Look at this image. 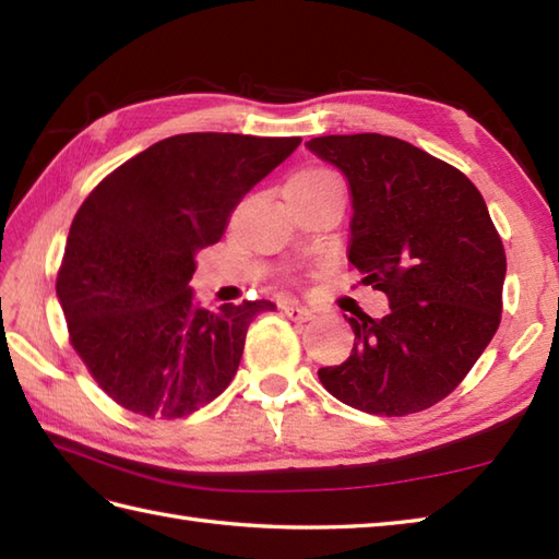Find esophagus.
Listing matches in <instances>:
<instances>
[{
	"instance_id": "obj_1",
	"label": "esophagus",
	"mask_w": 559,
	"mask_h": 559,
	"mask_svg": "<svg viewBox=\"0 0 559 559\" xmlns=\"http://www.w3.org/2000/svg\"><path fill=\"white\" fill-rule=\"evenodd\" d=\"M281 310L288 319H293V322H307V319H312V310H307L305 305H298V302L281 305Z\"/></svg>"
}]
</instances>
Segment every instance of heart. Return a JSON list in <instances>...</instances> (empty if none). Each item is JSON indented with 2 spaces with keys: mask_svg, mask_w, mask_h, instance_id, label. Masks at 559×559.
<instances>
[{
  "mask_svg": "<svg viewBox=\"0 0 559 559\" xmlns=\"http://www.w3.org/2000/svg\"><path fill=\"white\" fill-rule=\"evenodd\" d=\"M329 187H338V180L329 170L322 168H307L295 173L288 185H286V192H312V189H329Z\"/></svg>",
  "mask_w": 559,
  "mask_h": 559,
  "instance_id": "b5f03b06",
  "label": "heart"
}]
</instances>
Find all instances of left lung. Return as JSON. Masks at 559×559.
I'll return each instance as SVG.
<instances>
[{
	"instance_id": "obj_1",
	"label": "left lung",
	"mask_w": 559,
	"mask_h": 559,
	"mask_svg": "<svg viewBox=\"0 0 559 559\" xmlns=\"http://www.w3.org/2000/svg\"><path fill=\"white\" fill-rule=\"evenodd\" d=\"M305 146L348 180V261L389 298L382 319L343 314L353 350L319 379L365 413L430 408L500 326L507 257L485 199L466 175L396 136L334 134Z\"/></svg>"
}]
</instances>
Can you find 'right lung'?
Segmentation results:
<instances>
[{
  "instance_id": "add662e5",
  "label": "right lung",
  "mask_w": 559,
  "mask_h": 559,
  "mask_svg": "<svg viewBox=\"0 0 559 559\" xmlns=\"http://www.w3.org/2000/svg\"><path fill=\"white\" fill-rule=\"evenodd\" d=\"M300 136L177 134L93 189L69 228L57 298L71 346L98 386L146 418H182L233 382L247 326L269 300L204 310L189 288L197 252L300 146Z\"/></svg>"
}]
</instances>
